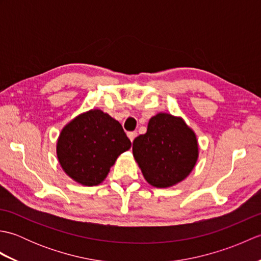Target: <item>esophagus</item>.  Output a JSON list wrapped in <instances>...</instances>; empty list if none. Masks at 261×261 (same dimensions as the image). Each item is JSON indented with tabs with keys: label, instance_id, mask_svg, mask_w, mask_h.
I'll return each mask as SVG.
<instances>
[{
	"label": "esophagus",
	"instance_id": "34e87169",
	"mask_svg": "<svg viewBox=\"0 0 261 261\" xmlns=\"http://www.w3.org/2000/svg\"><path fill=\"white\" fill-rule=\"evenodd\" d=\"M138 136V134L136 131H131V132H127V137H129V139L131 140V142L136 139V137Z\"/></svg>",
	"mask_w": 261,
	"mask_h": 261
}]
</instances>
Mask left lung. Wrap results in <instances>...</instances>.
<instances>
[{
    "label": "left lung",
    "mask_w": 261,
    "mask_h": 261,
    "mask_svg": "<svg viewBox=\"0 0 261 261\" xmlns=\"http://www.w3.org/2000/svg\"><path fill=\"white\" fill-rule=\"evenodd\" d=\"M132 151L149 184L170 187L190 175L198 157L196 136L184 120L158 113L145 135L137 137Z\"/></svg>",
    "instance_id": "1"
}]
</instances>
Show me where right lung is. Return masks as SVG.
Masks as SVG:
<instances>
[{"label":"right lung","instance_id":"right-lung-1","mask_svg":"<svg viewBox=\"0 0 261 261\" xmlns=\"http://www.w3.org/2000/svg\"><path fill=\"white\" fill-rule=\"evenodd\" d=\"M131 147L123 127L101 110L77 116L62 130L57 157L65 173L85 186L104 180L111 166Z\"/></svg>","mask_w":261,"mask_h":261}]
</instances>
